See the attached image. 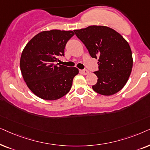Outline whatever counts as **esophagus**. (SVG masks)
<instances>
[{"label":"esophagus","mask_w":150,"mask_h":150,"mask_svg":"<svg viewBox=\"0 0 150 150\" xmlns=\"http://www.w3.org/2000/svg\"><path fill=\"white\" fill-rule=\"evenodd\" d=\"M82 73L83 74V75H87V74H88V70H86V69H83V70H82Z\"/></svg>","instance_id":"1"}]
</instances>
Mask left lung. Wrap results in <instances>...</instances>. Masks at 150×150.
Listing matches in <instances>:
<instances>
[{"label":"left lung","instance_id":"left-lung-1","mask_svg":"<svg viewBox=\"0 0 150 150\" xmlns=\"http://www.w3.org/2000/svg\"><path fill=\"white\" fill-rule=\"evenodd\" d=\"M93 58H98V77L92 88L96 93L109 96L118 93L127 83L133 65L129 44L118 32L105 26H89L74 30Z\"/></svg>","mask_w":150,"mask_h":150}]
</instances>
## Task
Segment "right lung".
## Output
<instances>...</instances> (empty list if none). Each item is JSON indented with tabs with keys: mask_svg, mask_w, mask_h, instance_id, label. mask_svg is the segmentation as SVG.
I'll return each mask as SVG.
<instances>
[{
	"mask_svg": "<svg viewBox=\"0 0 150 150\" xmlns=\"http://www.w3.org/2000/svg\"><path fill=\"white\" fill-rule=\"evenodd\" d=\"M72 31L50 30L42 31L30 40L22 53L21 71L27 86L40 98L56 100L69 93L73 79L79 73L75 67L57 63L64 55Z\"/></svg>",
	"mask_w": 150,
	"mask_h": 150,
	"instance_id": "right-lung-1",
	"label": "right lung"
}]
</instances>
